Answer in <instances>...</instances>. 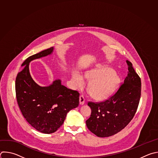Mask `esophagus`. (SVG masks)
I'll return each instance as SVG.
<instances>
[{
    "instance_id": "34e87169",
    "label": "esophagus",
    "mask_w": 158,
    "mask_h": 158,
    "mask_svg": "<svg viewBox=\"0 0 158 158\" xmlns=\"http://www.w3.org/2000/svg\"><path fill=\"white\" fill-rule=\"evenodd\" d=\"M84 102H85L84 97L82 95H80V97H79V103H80V105H84Z\"/></svg>"
}]
</instances>
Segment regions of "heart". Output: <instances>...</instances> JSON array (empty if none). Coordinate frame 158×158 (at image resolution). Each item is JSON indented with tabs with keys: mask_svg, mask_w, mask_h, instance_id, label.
I'll return each instance as SVG.
<instances>
[{
	"mask_svg": "<svg viewBox=\"0 0 158 158\" xmlns=\"http://www.w3.org/2000/svg\"><path fill=\"white\" fill-rule=\"evenodd\" d=\"M84 76L90 81L88 84L89 94L96 100L109 98L120 82V78L114 70L103 65L86 71ZM73 80L77 85H82L84 81L82 76L77 72L73 73Z\"/></svg>",
	"mask_w": 158,
	"mask_h": 158,
	"instance_id": "heart-1",
	"label": "heart"
}]
</instances>
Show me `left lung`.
Here are the masks:
<instances>
[{"label": "left lung", "mask_w": 158, "mask_h": 158, "mask_svg": "<svg viewBox=\"0 0 158 158\" xmlns=\"http://www.w3.org/2000/svg\"><path fill=\"white\" fill-rule=\"evenodd\" d=\"M128 74L117 92L103 102H89L92 112L86 120L88 129L98 137L112 136L123 129L133 118L139 102L141 79L129 61Z\"/></svg>", "instance_id": "1"}]
</instances>
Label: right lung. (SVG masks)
<instances>
[{"label": "right lung", "instance_id": "add662e5", "mask_svg": "<svg viewBox=\"0 0 158 158\" xmlns=\"http://www.w3.org/2000/svg\"><path fill=\"white\" fill-rule=\"evenodd\" d=\"M52 47L28 58L15 81L16 97L23 116L38 131L54 133L63 124L68 113L78 107L79 94L61 84L60 79L49 85L40 86L31 77L30 63L52 53Z\"/></svg>", "mask_w": 158, "mask_h": 158}]
</instances>
